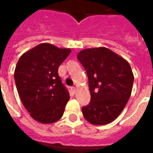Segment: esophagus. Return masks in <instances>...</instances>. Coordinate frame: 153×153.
<instances>
[{
	"label": "esophagus",
	"mask_w": 153,
	"mask_h": 153,
	"mask_svg": "<svg viewBox=\"0 0 153 153\" xmlns=\"http://www.w3.org/2000/svg\"><path fill=\"white\" fill-rule=\"evenodd\" d=\"M71 92L74 94V93H76V88H71Z\"/></svg>",
	"instance_id": "obj_1"
}]
</instances>
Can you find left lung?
Masks as SVG:
<instances>
[{
	"mask_svg": "<svg viewBox=\"0 0 153 153\" xmlns=\"http://www.w3.org/2000/svg\"><path fill=\"white\" fill-rule=\"evenodd\" d=\"M77 58L88 77L91 101L82 108L87 121L109 124L118 117L130 97L134 74L126 60L106 47L88 48Z\"/></svg>",
	"mask_w": 153,
	"mask_h": 153,
	"instance_id": "1",
	"label": "left lung"
}]
</instances>
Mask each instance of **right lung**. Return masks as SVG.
Listing matches in <instances>:
<instances>
[{"label": "right lung", "mask_w": 153, "mask_h": 153, "mask_svg": "<svg viewBox=\"0 0 153 153\" xmlns=\"http://www.w3.org/2000/svg\"><path fill=\"white\" fill-rule=\"evenodd\" d=\"M70 52V48L41 43L19 59L15 70L17 91L36 121L52 124L63 115L70 95L58 75V68Z\"/></svg>", "instance_id": "obj_1"}]
</instances>
